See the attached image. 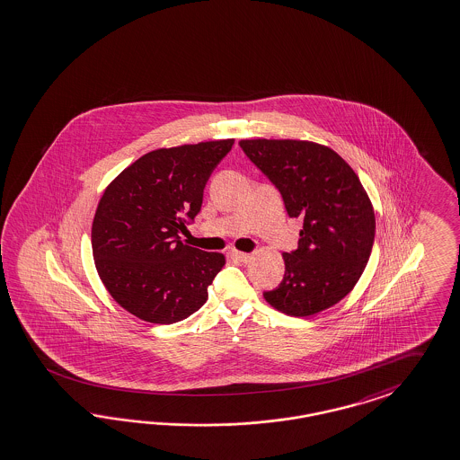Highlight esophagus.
I'll use <instances>...</instances> for the list:
<instances>
[{
	"instance_id": "obj_1",
	"label": "esophagus",
	"mask_w": 460,
	"mask_h": 460,
	"mask_svg": "<svg viewBox=\"0 0 460 460\" xmlns=\"http://www.w3.org/2000/svg\"><path fill=\"white\" fill-rule=\"evenodd\" d=\"M232 255H234L235 259H238L240 262H249V261H251V254H247V252H238V251H234Z\"/></svg>"
}]
</instances>
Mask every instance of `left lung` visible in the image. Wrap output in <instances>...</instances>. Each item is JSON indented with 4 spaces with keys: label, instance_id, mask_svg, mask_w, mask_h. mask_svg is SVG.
Segmentation results:
<instances>
[{
    "label": "left lung",
    "instance_id": "left-lung-1",
    "mask_svg": "<svg viewBox=\"0 0 460 460\" xmlns=\"http://www.w3.org/2000/svg\"><path fill=\"white\" fill-rule=\"evenodd\" d=\"M240 148L279 190L289 218H302L285 276L264 291L276 310L306 317L336 305L357 285L375 238V213L355 171L334 150L300 139H242Z\"/></svg>",
    "mask_w": 460,
    "mask_h": 460
}]
</instances>
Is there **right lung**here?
Wrapping results in <instances>:
<instances>
[{
  "instance_id": "right-lung-1",
  "label": "right lung",
  "mask_w": 460,
  "mask_h": 460,
  "mask_svg": "<svg viewBox=\"0 0 460 460\" xmlns=\"http://www.w3.org/2000/svg\"><path fill=\"white\" fill-rule=\"evenodd\" d=\"M234 139L143 155L103 190L92 225L99 276L141 321L173 323L208 300L225 255L186 245L179 234L201 211L206 182Z\"/></svg>"
}]
</instances>
